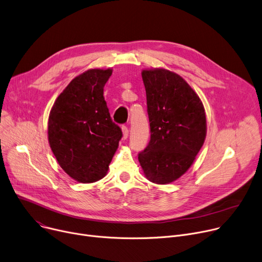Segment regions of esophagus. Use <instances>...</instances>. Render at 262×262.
<instances>
[{
    "label": "esophagus",
    "instance_id": "1",
    "mask_svg": "<svg viewBox=\"0 0 262 262\" xmlns=\"http://www.w3.org/2000/svg\"><path fill=\"white\" fill-rule=\"evenodd\" d=\"M122 132H123V138L127 139V137H128V127L126 125H122Z\"/></svg>",
    "mask_w": 262,
    "mask_h": 262
}]
</instances>
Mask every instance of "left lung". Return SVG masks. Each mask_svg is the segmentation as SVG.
Wrapping results in <instances>:
<instances>
[{
	"label": "left lung",
	"mask_w": 262,
	"mask_h": 262,
	"mask_svg": "<svg viewBox=\"0 0 262 262\" xmlns=\"http://www.w3.org/2000/svg\"><path fill=\"white\" fill-rule=\"evenodd\" d=\"M142 80L150 139L138 159L149 181L166 184L183 175L202 147L205 113L197 94L177 74L143 71Z\"/></svg>",
	"instance_id": "1"
}]
</instances>
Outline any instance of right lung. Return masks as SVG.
I'll return each mask as SVG.
<instances>
[{"mask_svg": "<svg viewBox=\"0 0 262 262\" xmlns=\"http://www.w3.org/2000/svg\"><path fill=\"white\" fill-rule=\"evenodd\" d=\"M112 69H90L75 78L56 100L48 120V140L66 173L82 183L106 175L122 130L113 119L104 85Z\"/></svg>", "mask_w": 262, "mask_h": 262, "instance_id": "add662e5", "label": "right lung"}]
</instances>
